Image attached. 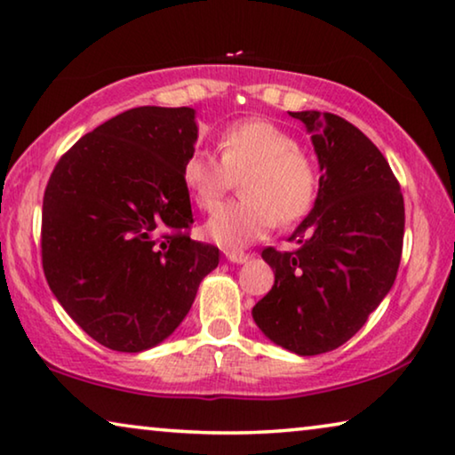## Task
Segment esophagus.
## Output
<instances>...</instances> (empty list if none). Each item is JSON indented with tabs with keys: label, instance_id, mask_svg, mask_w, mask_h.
<instances>
[{
	"label": "esophagus",
	"instance_id": "34e87169",
	"mask_svg": "<svg viewBox=\"0 0 455 455\" xmlns=\"http://www.w3.org/2000/svg\"><path fill=\"white\" fill-rule=\"evenodd\" d=\"M227 259L230 263H236V265H241V263H247V259H249V255H244V253H241V251H227Z\"/></svg>",
	"mask_w": 455,
	"mask_h": 455
}]
</instances>
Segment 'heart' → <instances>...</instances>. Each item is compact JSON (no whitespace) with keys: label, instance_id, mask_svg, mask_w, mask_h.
<instances>
[{"label":"heart","instance_id":"heart-1","mask_svg":"<svg viewBox=\"0 0 455 455\" xmlns=\"http://www.w3.org/2000/svg\"><path fill=\"white\" fill-rule=\"evenodd\" d=\"M220 160L206 149L186 157L182 178L202 211H214L243 178V200L220 206L204 233L222 249H243L279 225L304 219L320 188V168L295 137L267 119L228 125L219 140Z\"/></svg>","mask_w":455,"mask_h":455}]
</instances>
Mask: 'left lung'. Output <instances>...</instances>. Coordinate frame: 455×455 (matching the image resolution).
<instances>
[{
  "instance_id": "1",
  "label": "left lung",
  "mask_w": 455,
  "mask_h": 455,
  "mask_svg": "<svg viewBox=\"0 0 455 455\" xmlns=\"http://www.w3.org/2000/svg\"><path fill=\"white\" fill-rule=\"evenodd\" d=\"M290 115L312 133L320 188L290 236L299 249L261 253L275 283L253 320L281 348L315 356L348 342L391 291L405 204L391 165L358 127L331 113Z\"/></svg>"
}]
</instances>
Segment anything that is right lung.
I'll use <instances>...</instances> for the list:
<instances>
[{
    "label": "right lung",
    "mask_w": 455,
    "mask_h": 455,
    "mask_svg": "<svg viewBox=\"0 0 455 455\" xmlns=\"http://www.w3.org/2000/svg\"><path fill=\"white\" fill-rule=\"evenodd\" d=\"M198 140L190 107H135L81 137L56 164L42 204V267L59 304L92 340L154 348L219 265L192 241L182 168Z\"/></svg>",
    "instance_id": "add662e5"
}]
</instances>
